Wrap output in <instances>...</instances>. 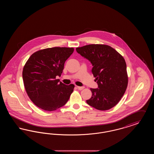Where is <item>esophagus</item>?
Wrapping results in <instances>:
<instances>
[{
    "label": "esophagus",
    "mask_w": 154,
    "mask_h": 154,
    "mask_svg": "<svg viewBox=\"0 0 154 154\" xmlns=\"http://www.w3.org/2000/svg\"><path fill=\"white\" fill-rule=\"evenodd\" d=\"M77 89H79V90H82L83 89H84V88H85L84 87H79V86H77Z\"/></svg>",
    "instance_id": "obj_1"
}]
</instances>
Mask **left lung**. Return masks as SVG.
<instances>
[{
    "label": "left lung",
    "mask_w": 154,
    "mask_h": 154,
    "mask_svg": "<svg viewBox=\"0 0 154 154\" xmlns=\"http://www.w3.org/2000/svg\"><path fill=\"white\" fill-rule=\"evenodd\" d=\"M81 56L92 64L91 72L98 88H91L92 97L87 104L99 110L114 107L124 95L128 84L126 64L115 49L105 44H89L76 48Z\"/></svg>",
    "instance_id": "obj_1"
}]
</instances>
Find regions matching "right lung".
Instances as JSON below:
<instances>
[{"label":"right lung","instance_id":"1","mask_svg":"<svg viewBox=\"0 0 154 154\" xmlns=\"http://www.w3.org/2000/svg\"><path fill=\"white\" fill-rule=\"evenodd\" d=\"M73 48L53 47L34 52L23 66L22 78L30 99L36 106L52 111L63 106L73 91L74 85L59 83L65 62Z\"/></svg>","mask_w":154,"mask_h":154}]
</instances>
